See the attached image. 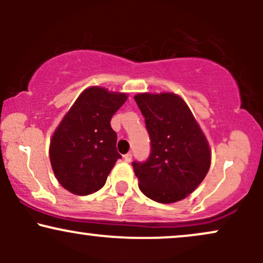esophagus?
<instances>
[{"instance_id": "esophagus-1", "label": "esophagus", "mask_w": 263, "mask_h": 263, "mask_svg": "<svg viewBox=\"0 0 263 263\" xmlns=\"http://www.w3.org/2000/svg\"><path fill=\"white\" fill-rule=\"evenodd\" d=\"M123 159H125V162H131V159H132V155L131 153H127V155H125L123 156Z\"/></svg>"}]
</instances>
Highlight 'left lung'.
<instances>
[{
  "instance_id": "8db88e82",
  "label": "left lung",
  "mask_w": 263,
  "mask_h": 263,
  "mask_svg": "<svg viewBox=\"0 0 263 263\" xmlns=\"http://www.w3.org/2000/svg\"><path fill=\"white\" fill-rule=\"evenodd\" d=\"M151 137L149 158L134 162L138 186L157 203L182 200L204 180L211 163L209 142L186 102L173 92L135 95Z\"/></svg>"
}]
</instances>
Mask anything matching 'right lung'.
I'll list each match as a JSON object with an SVG mask.
<instances>
[{"label":"right lung","mask_w":263,"mask_h":263,"mask_svg":"<svg viewBox=\"0 0 263 263\" xmlns=\"http://www.w3.org/2000/svg\"><path fill=\"white\" fill-rule=\"evenodd\" d=\"M126 100V92L86 87L59 122L50 138L49 158L54 176L68 192L89 195L106 183L121 158L110 122Z\"/></svg>","instance_id":"1"}]
</instances>
